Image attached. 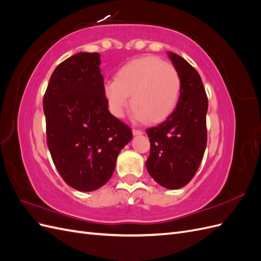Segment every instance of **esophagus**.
Listing matches in <instances>:
<instances>
[{
  "mask_svg": "<svg viewBox=\"0 0 261 261\" xmlns=\"http://www.w3.org/2000/svg\"><path fill=\"white\" fill-rule=\"evenodd\" d=\"M133 134L135 136H139V135H143V130H140V129H136V128H133Z\"/></svg>",
  "mask_w": 261,
  "mask_h": 261,
  "instance_id": "esophagus-1",
  "label": "esophagus"
}]
</instances>
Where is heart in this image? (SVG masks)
I'll list each match as a JSON object with an SVG mask.
<instances>
[{"label":"heart","mask_w":261,"mask_h":261,"mask_svg":"<svg viewBox=\"0 0 261 261\" xmlns=\"http://www.w3.org/2000/svg\"><path fill=\"white\" fill-rule=\"evenodd\" d=\"M181 88L177 69L161 59L132 60L117 70L114 81L105 85V96L114 116L121 117L128 105L137 121L158 124L174 111Z\"/></svg>","instance_id":"obj_1"}]
</instances>
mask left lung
<instances>
[{
	"instance_id": "8db88e82",
	"label": "left lung",
	"mask_w": 261,
	"mask_h": 261,
	"mask_svg": "<svg viewBox=\"0 0 261 261\" xmlns=\"http://www.w3.org/2000/svg\"><path fill=\"white\" fill-rule=\"evenodd\" d=\"M168 55L180 76V94L167 120L146 130L150 140L146 168L158 184L177 189L194 177L206 150L208 98L198 72L179 55Z\"/></svg>"
}]
</instances>
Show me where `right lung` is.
Masks as SVG:
<instances>
[{"instance_id": "obj_1", "label": "right lung", "mask_w": 261, "mask_h": 261, "mask_svg": "<svg viewBox=\"0 0 261 261\" xmlns=\"http://www.w3.org/2000/svg\"><path fill=\"white\" fill-rule=\"evenodd\" d=\"M100 54L80 52L51 75L43 97L46 144L65 183L92 192L111 178L116 158L133 138L108 110Z\"/></svg>"}]
</instances>
